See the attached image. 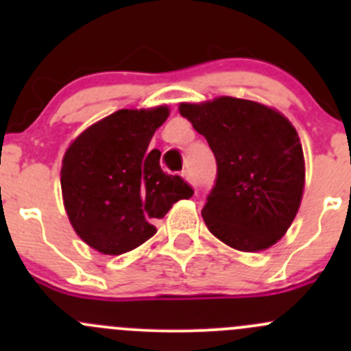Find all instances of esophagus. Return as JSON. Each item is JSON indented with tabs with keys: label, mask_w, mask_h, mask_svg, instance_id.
I'll list each match as a JSON object with an SVG mask.
<instances>
[{
	"label": "esophagus",
	"mask_w": 351,
	"mask_h": 351,
	"mask_svg": "<svg viewBox=\"0 0 351 351\" xmlns=\"http://www.w3.org/2000/svg\"><path fill=\"white\" fill-rule=\"evenodd\" d=\"M182 175H183V178H185L186 182L190 183V185H193V186L197 185V183H195V178H193V173L190 171V169H183V173H182Z\"/></svg>",
	"instance_id": "obj_1"
}]
</instances>
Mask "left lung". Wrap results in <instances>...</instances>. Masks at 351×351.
Returning <instances> with one entry per match:
<instances>
[{
	"label": "left lung",
	"mask_w": 351,
	"mask_h": 351,
	"mask_svg": "<svg viewBox=\"0 0 351 351\" xmlns=\"http://www.w3.org/2000/svg\"><path fill=\"white\" fill-rule=\"evenodd\" d=\"M180 113L207 139L217 162L202 208L208 231L247 253L277 243L299 210L306 178L292 123L277 110L232 97L182 104Z\"/></svg>",
	"instance_id": "left-lung-1"
}]
</instances>
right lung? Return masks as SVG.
<instances>
[{"instance_id":"add662e5","label":"right lung","mask_w":351,"mask_h":351,"mask_svg":"<svg viewBox=\"0 0 351 351\" xmlns=\"http://www.w3.org/2000/svg\"><path fill=\"white\" fill-rule=\"evenodd\" d=\"M168 107L119 110L88 127L67 147L61 168L64 207L74 231L93 250L122 254L156 234L154 222L193 195L178 175L147 151Z\"/></svg>"}]
</instances>
